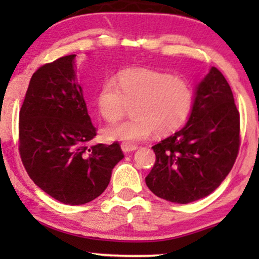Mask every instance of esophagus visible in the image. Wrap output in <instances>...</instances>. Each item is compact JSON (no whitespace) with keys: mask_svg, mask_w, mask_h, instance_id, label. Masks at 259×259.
<instances>
[{"mask_svg":"<svg viewBox=\"0 0 259 259\" xmlns=\"http://www.w3.org/2000/svg\"><path fill=\"white\" fill-rule=\"evenodd\" d=\"M121 150L124 151V152H133V151L138 150V145L135 144H132V142H121Z\"/></svg>","mask_w":259,"mask_h":259,"instance_id":"1","label":"esophagus"}]
</instances>
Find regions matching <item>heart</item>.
<instances>
[{
    "label": "heart",
    "instance_id": "b5f03b06",
    "mask_svg": "<svg viewBox=\"0 0 259 259\" xmlns=\"http://www.w3.org/2000/svg\"><path fill=\"white\" fill-rule=\"evenodd\" d=\"M194 105V89L184 78L157 70L135 68L118 75L117 81L102 82L96 96L100 114L107 121H118L132 108V119L107 126L108 140L139 141L153 132L168 135L189 118Z\"/></svg>",
    "mask_w": 259,
    "mask_h": 259
}]
</instances>
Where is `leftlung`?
Here are the masks:
<instances>
[{"instance_id":"left-lung-1","label":"left lung","mask_w":259,"mask_h":259,"mask_svg":"<svg viewBox=\"0 0 259 259\" xmlns=\"http://www.w3.org/2000/svg\"><path fill=\"white\" fill-rule=\"evenodd\" d=\"M152 148L156 162L145 180L163 200L190 203L221 185L240 148V113L221 70L213 67L197 86L186 125Z\"/></svg>"}]
</instances>
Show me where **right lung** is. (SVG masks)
<instances>
[{
	"mask_svg": "<svg viewBox=\"0 0 259 259\" xmlns=\"http://www.w3.org/2000/svg\"><path fill=\"white\" fill-rule=\"evenodd\" d=\"M75 55L41 65L32 74L19 112V154L26 173L64 204H84L102 194L124 154L113 142L94 145L91 123L75 78Z\"/></svg>",
	"mask_w": 259,
	"mask_h": 259,
	"instance_id": "add662e5",
	"label": "right lung"
}]
</instances>
